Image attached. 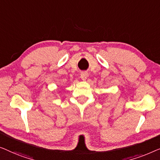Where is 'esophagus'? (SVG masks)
Returning a JSON list of instances; mask_svg holds the SVG:
<instances>
[{
	"label": "esophagus",
	"mask_w": 160,
	"mask_h": 160,
	"mask_svg": "<svg viewBox=\"0 0 160 160\" xmlns=\"http://www.w3.org/2000/svg\"><path fill=\"white\" fill-rule=\"evenodd\" d=\"M88 78V73L85 72H81L80 74V78L82 79V80H85L87 79Z\"/></svg>",
	"instance_id": "esophagus-1"
}]
</instances>
